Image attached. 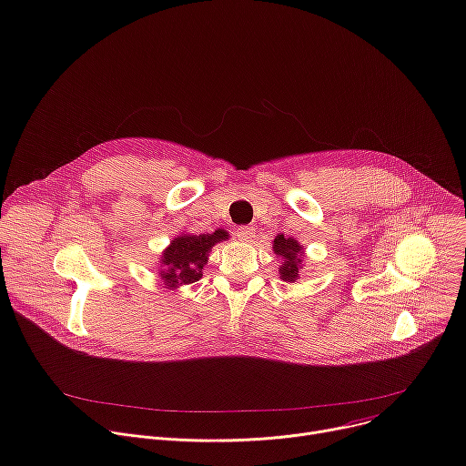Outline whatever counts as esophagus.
Segmentation results:
<instances>
[{
  "mask_svg": "<svg viewBox=\"0 0 466 466\" xmlns=\"http://www.w3.org/2000/svg\"><path fill=\"white\" fill-rule=\"evenodd\" d=\"M236 238L241 241H251L255 238V228L253 227H238Z\"/></svg>",
  "mask_w": 466,
  "mask_h": 466,
  "instance_id": "obj_1",
  "label": "esophagus"
}]
</instances>
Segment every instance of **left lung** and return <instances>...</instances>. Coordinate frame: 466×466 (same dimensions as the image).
Here are the masks:
<instances>
[{"label": "left lung", "instance_id": "obj_1", "mask_svg": "<svg viewBox=\"0 0 466 466\" xmlns=\"http://www.w3.org/2000/svg\"><path fill=\"white\" fill-rule=\"evenodd\" d=\"M273 251L275 255L283 257V264L279 268V275H281L283 281L294 283L299 277L301 269V257H303V247L294 238H285L279 234L273 239Z\"/></svg>", "mask_w": 466, "mask_h": 466}]
</instances>
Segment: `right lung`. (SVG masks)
Wrapping results in <instances>:
<instances>
[{
	"mask_svg": "<svg viewBox=\"0 0 466 466\" xmlns=\"http://www.w3.org/2000/svg\"><path fill=\"white\" fill-rule=\"evenodd\" d=\"M223 239H228V232L223 228L213 234H181L174 238L161 255L159 277L167 289L197 283L208 264L209 249Z\"/></svg>",
	"mask_w": 466,
	"mask_h": 466,
	"instance_id": "right-lung-1",
	"label": "right lung"
}]
</instances>
